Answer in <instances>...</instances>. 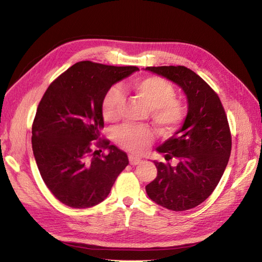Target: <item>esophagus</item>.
Returning <instances> with one entry per match:
<instances>
[{
    "instance_id": "obj_1",
    "label": "esophagus",
    "mask_w": 262,
    "mask_h": 262,
    "mask_svg": "<svg viewBox=\"0 0 262 262\" xmlns=\"http://www.w3.org/2000/svg\"><path fill=\"white\" fill-rule=\"evenodd\" d=\"M129 163L132 165H137V164L142 163V159L135 157V155H129Z\"/></svg>"
}]
</instances>
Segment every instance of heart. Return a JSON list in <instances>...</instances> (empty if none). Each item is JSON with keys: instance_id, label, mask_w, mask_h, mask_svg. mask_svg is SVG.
Segmentation results:
<instances>
[{"instance_id": "obj_1", "label": "heart", "mask_w": 262, "mask_h": 262, "mask_svg": "<svg viewBox=\"0 0 262 262\" xmlns=\"http://www.w3.org/2000/svg\"><path fill=\"white\" fill-rule=\"evenodd\" d=\"M136 98L151 111L152 119L162 132H174L183 119L182 105L174 100V89L168 81L148 76L132 84ZM121 103L120 92L110 89L102 101V116L105 121L118 119ZM116 142L132 152H143L153 140V132L145 126H122L115 132Z\"/></svg>"}]
</instances>
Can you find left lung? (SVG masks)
Returning <instances> with one entry per match:
<instances>
[{
  "mask_svg": "<svg viewBox=\"0 0 262 262\" xmlns=\"http://www.w3.org/2000/svg\"><path fill=\"white\" fill-rule=\"evenodd\" d=\"M173 82L187 97L182 126L157 148L171 166L154 162L158 176L145 187L154 203L174 211L191 209L207 199L229 162L232 140L229 122L219 96L194 72L185 66L146 68Z\"/></svg>",
  "mask_w": 262,
  "mask_h": 262,
  "instance_id": "8db88e82",
  "label": "left lung"
}]
</instances>
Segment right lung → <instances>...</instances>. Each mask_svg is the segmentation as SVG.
Segmentation results:
<instances>
[{
  "label": "right lung",
  "instance_id": "obj_1",
  "mask_svg": "<svg viewBox=\"0 0 262 262\" xmlns=\"http://www.w3.org/2000/svg\"><path fill=\"white\" fill-rule=\"evenodd\" d=\"M136 66H110L83 60L59 75L43 94L32 125V151L47 188L60 203L88 208L103 202L117 177L129 163L125 152L110 145L107 155L92 153L101 140L102 101L110 88Z\"/></svg>",
  "mask_w": 262,
  "mask_h": 262
}]
</instances>
